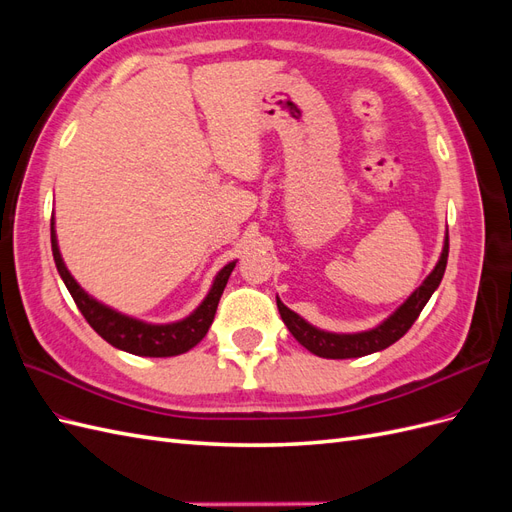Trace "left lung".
I'll list each match as a JSON object with an SVG mask.
<instances>
[{
  "label": "left lung",
  "mask_w": 512,
  "mask_h": 512,
  "mask_svg": "<svg viewBox=\"0 0 512 512\" xmlns=\"http://www.w3.org/2000/svg\"><path fill=\"white\" fill-rule=\"evenodd\" d=\"M446 260H448V237L444 239L438 265L433 267V271L427 275V280L410 294L408 301L401 305L397 312H393L382 324H378L376 329H369L363 333L320 331L312 327L309 322H305L299 314H294L292 309H288L280 299H277V309H280L282 320L288 327V331L292 333V337L309 352L322 356V359H356V356H365V354L389 348L391 344L397 342V339H401L408 333L418 314L423 312V307L431 299V294L440 286L442 275L446 271Z\"/></svg>",
  "instance_id": "obj_1"
}]
</instances>
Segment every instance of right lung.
Listing matches in <instances>:
<instances>
[{"mask_svg":"<svg viewBox=\"0 0 512 512\" xmlns=\"http://www.w3.org/2000/svg\"><path fill=\"white\" fill-rule=\"evenodd\" d=\"M51 247L61 280H64L66 288L70 290L76 307L81 309V314L89 322V327L102 339H106L111 346L136 356H177L192 350L200 339L207 335L228 277L237 265V260H232L215 275L213 286L205 301L200 303L188 318L170 324H149L115 312V309L96 301L91 294H87L79 284H76V280L64 265V258L59 254V245L55 237V218H51Z\"/></svg>","mask_w":512,"mask_h":512,"instance_id":"right-lung-1","label":"right lung"}]
</instances>
